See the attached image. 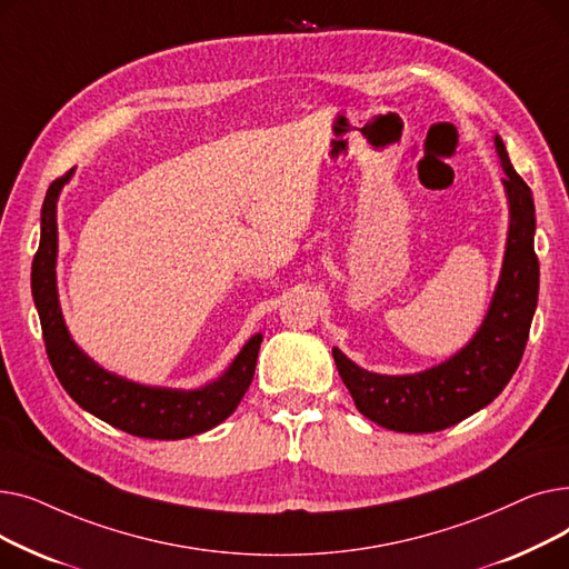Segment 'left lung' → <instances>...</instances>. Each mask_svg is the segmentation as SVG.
I'll use <instances>...</instances> for the list:
<instances>
[{"mask_svg": "<svg viewBox=\"0 0 569 569\" xmlns=\"http://www.w3.org/2000/svg\"><path fill=\"white\" fill-rule=\"evenodd\" d=\"M493 142L505 170L510 230L500 279L480 330L450 360L410 376L367 371L332 348L339 376L357 410L390 431L433 433L459 425L505 390L523 357L540 290L535 202L528 184L512 168L500 136Z\"/></svg>", "mask_w": 569, "mask_h": 569, "instance_id": "left-lung-1", "label": "left lung"}]
</instances>
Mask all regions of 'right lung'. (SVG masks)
I'll return each mask as SVG.
<instances>
[{"label": "right lung", "mask_w": 569, "mask_h": 569, "mask_svg": "<svg viewBox=\"0 0 569 569\" xmlns=\"http://www.w3.org/2000/svg\"><path fill=\"white\" fill-rule=\"evenodd\" d=\"M73 172L54 179L41 207V244L32 262V295L48 360L69 397L110 427L154 440L189 438L234 412L256 373L262 335H253L221 378L200 390H170L127 380L99 367L71 339L57 297V198Z\"/></svg>", "instance_id": "add662e5"}]
</instances>
